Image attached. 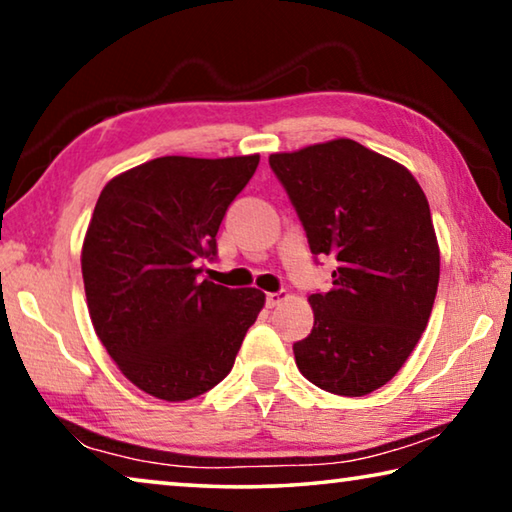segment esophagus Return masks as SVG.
<instances>
[{"mask_svg": "<svg viewBox=\"0 0 512 512\" xmlns=\"http://www.w3.org/2000/svg\"><path fill=\"white\" fill-rule=\"evenodd\" d=\"M287 298H289V296H287V291L266 293V307H268V309H273V307H277V305H280V302H284Z\"/></svg>", "mask_w": 512, "mask_h": 512, "instance_id": "34e87169", "label": "esophagus"}]
</instances>
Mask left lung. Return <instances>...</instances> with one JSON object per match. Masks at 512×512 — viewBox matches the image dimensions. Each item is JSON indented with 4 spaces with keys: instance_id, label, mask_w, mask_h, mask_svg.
<instances>
[{
    "instance_id": "left-lung-1",
    "label": "left lung",
    "mask_w": 512,
    "mask_h": 512,
    "mask_svg": "<svg viewBox=\"0 0 512 512\" xmlns=\"http://www.w3.org/2000/svg\"><path fill=\"white\" fill-rule=\"evenodd\" d=\"M334 287L311 293L314 329L298 370L327 393L361 397L391 381L429 323L440 250L427 196L400 162L354 140L268 158Z\"/></svg>"
}]
</instances>
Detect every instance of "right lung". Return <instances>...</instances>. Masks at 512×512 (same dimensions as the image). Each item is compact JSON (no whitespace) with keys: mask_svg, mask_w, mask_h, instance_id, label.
I'll return each mask as SVG.
<instances>
[{"mask_svg":"<svg viewBox=\"0 0 512 512\" xmlns=\"http://www.w3.org/2000/svg\"><path fill=\"white\" fill-rule=\"evenodd\" d=\"M257 164V153L164 155L112 178L94 207L81 253L94 332L124 377L158 400L219 384L264 307L259 289L198 280Z\"/></svg>","mask_w":512,"mask_h":512,"instance_id":"add662e5","label":"right lung"}]
</instances>
